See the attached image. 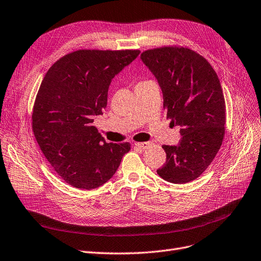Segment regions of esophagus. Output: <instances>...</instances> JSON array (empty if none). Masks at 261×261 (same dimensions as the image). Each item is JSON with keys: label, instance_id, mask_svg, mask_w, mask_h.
Listing matches in <instances>:
<instances>
[{"label": "esophagus", "instance_id": "34e87169", "mask_svg": "<svg viewBox=\"0 0 261 261\" xmlns=\"http://www.w3.org/2000/svg\"><path fill=\"white\" fill-rule=\"evenodd\" d=\"M135 145H136L137 148H140V149H148V148H150L151 145H152V143L151 142H137V143H135Z\"/></svg>", "mask_w": 261, "mask_h": 261}]
</instances>
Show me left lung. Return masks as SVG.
I'll return each instance as SVG.
<instances>
[{
  "instance_id": "left-lung-1",
  "label": "left lung",
  "mask_w": 261,
  "mask_h": 261,
  "mask_svg": "<svg viewBox=\"0 0 261 261\" xmlns=\"http://www.w3.org/2000/svg\"><path fill=\"white\" fill-rule=\"evenodd\" d=\"M158 80L164 109L181 127L178 145H163L164 180L183 184L197 179L214 160L225 135L226 106L220 79L202 56L184 47H162L140 56Z\"/></svg>"
}]
</instances>
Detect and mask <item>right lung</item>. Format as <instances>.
Segmentation results:
<instances>
[{
	"label": "right lung",
	"mask_w": 261,
	"mask_h": 261,
	"mask_svg": "<svg viewBox=\"0 0 261 261\" xmlns=\"http://www.w3.org/2000/svg\"><path fill=\"white\" fill-rule=\"evenodd\" d=\"M139 50H77L58 60L39 87L32 128L41 152L69 185L93 190L109 181L130 150L128 142L107 143L93 126L107 107L114 76Z\"/></svg>",
	"instance_id": "obj_1"
}]
</instances>
